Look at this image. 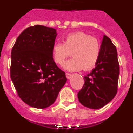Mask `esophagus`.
I'll list each match as a JSON object with an SVG mask.
<instances>
[{"mask_svg":"<svg viewBox=\"0 0 133 133\" xmlns=\"http://www.w3.org/2000/svg\"><path fill=\"white\" fill-rule=\"evenodd\" d=\"M66 78H67L68 79H69V78H70V77H71V74L69 73V72H66Z\"/></svg>","mask_w":133,"mask_h":133,"instance_id":"obj_1","label":"esophagus"}]
</instances>
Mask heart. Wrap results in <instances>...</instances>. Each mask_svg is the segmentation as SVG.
I'll return each instance as SVG.
<instances>
[{
  "label": "heart",
  "mask_w": 133,
  "mask_h": 133,
  "mask_svg": "<svg viewBox=\"0 0 133 133\" xmlns=\"http://www.w3.org/2000/svg\"><path fill=\"white\" fill-rule=\"evenodd\" d=\"M73 58L66 62L64 68L69 71H78L93 69L98 61L101 47L98 40L84 32H75L64 37V43H56L52 48L53 59L63 65L71 55Z\"/></svg>",
  "instance_id": "heart-1"
}]
</instances>
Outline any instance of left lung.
<instances>
[{
    "mask_svg": "<svg viewBox=\"0 0 133 133\" xmlns=\"http://www.w3.org/2000/svg\"><path fill=\"white\" fill-rule=\"evenodd\" d=\"M119 64L116 46L104 35L98 61L92 72L84 77L78 93L80 103L89 109L102 108L112 101L118 90Z\"/></svg>",
    "mask_w": 133,
    "mask_h": 133,
    "instance_id": "1",
    "label": "left lung"
}]
</instances>
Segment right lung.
<instances>
[{"label":"right lung","mask_w":133,"mask_h":133,"mask_svg":"<svg viewBox=\"0 0 133 133\" xmlns=\"http://www.w3.org/2000/svg\"><path fill=\"white\" fill-rule=\"evenodd\" d=\"M56 36L53 28L30 26L12 49L10 78L18 97L32 107L44 109L53 104L67 80L52 57Z\"/></svg>","instance_id":"obj_1"}]
</instances>
